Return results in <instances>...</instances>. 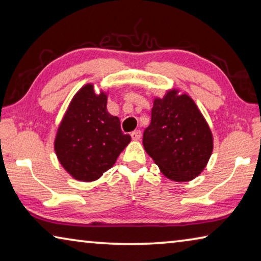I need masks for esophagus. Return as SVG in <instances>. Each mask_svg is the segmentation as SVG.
Wrapping results in <instances>:
<instances>
[{
    "label": "esophagus",
    "mask_w": 261,
    "mask_h": 261,
    "mask_svg": "<svg viewBox=\"0 0 261 261\" xmlns=\"http://www.w3.org/2000/svg\"><path fill=\"white\" fill-rule=\"evenodd\" d=\"M131 137H132V139H134V140H139L140 137H141V131L140 130L132 131L131 132Z\"/></svg>",
    "instance_id": "obj_1"
}]
</instances>
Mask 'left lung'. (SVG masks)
<instances>
[{
    "instance_id": "1",
    "label": "left lung",
    "mask_w": 261,
    "mask_h": 261,
    "mask_svg": "<svg viewBox=\"0 0 261 261\" xmlns=\"http://www.w3.org/2000/svg\"><path fill=\"white\" fill-rule=\"evenodd\" d=\"M178 93L170 90L162 99H154L143 144L167 178L188 182L205 169L213 151V136L194 101Z\"/></svg>"
}]
</instances>
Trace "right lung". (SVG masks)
I'll return each instance as SVG.
<instances>
[{
  "label": "right lung",
  "mask_w": 261,
  "mask_h": 261,
  "mask_svg": "<svg viewBox=\"0 0 261 261\" xmlns=\"http://www.w3.org/2000/svg\"><path fill=\"white\" fill-rule=\"evenodd\" d=\"M131 137L121 130L120 118L107 110V94H96L92 84L73 96L57 130V159L74 179L93 182L116 162Z\"/></svg>",
  "instance_id": "obj_1"
}]
</instances>
